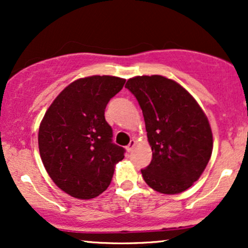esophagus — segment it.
<instances>
[{"label": "esophagus", "instance_id": "34e87169", "mask_svg": "<svg viewBox=\"0 0 248 248\" xmlns=\"http://www.w3.org/2000/svg\"><path fill=\"white\" fill-rule=\"evenodd\" d=\"M135 144H136V141L134 140V139H132V140H130V142H129V144H128V146L126 147L127 152H128V153L132 152V150L134 149V147H135Z\"/></svg>", "mask_w": 248, "mask_h": 248}]
</instances>
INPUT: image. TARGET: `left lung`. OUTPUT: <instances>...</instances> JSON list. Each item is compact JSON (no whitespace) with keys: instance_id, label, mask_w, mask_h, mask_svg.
Wrapping results in <instances>:
<instances>
[{"instance_id":"8db88e82","label":"left lung","mask_w":248,"mask_h":248,"mask_svg":"<svg viewBox=\"0 0 248 248\" xmlns=\"http://www.w3.org/2000/svg\"><path fill=\"white\" fill-rule=\"evenodd\" d=\"M126 87L143 113L153 160L142 169L155 191L176 195L201 177L212 154L213 139L205 113L184 87L163 76H138Z\"/></svg>"}]
</instances>
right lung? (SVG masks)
Here are the masks:
<instances>
[{"label":"right lung","instance_id":"1","mask_svg":"<svg viewBox=\"0 0 248 248\" xmlns=\"http://www.w3.org/2000/svg\"><path fill=\"white\" fill-rule=\"evenodd\" d=\"M124 82L113 76L77 79L59 93L39 124L45 170L72 197H98L110 184L115 164L124 160V149L112 142L105 108Z\"/></svg>","mask_w":248,"mask_h":248}]
</instances>
